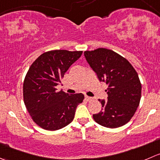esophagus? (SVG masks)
Instances as JSON below:
<instances>
[{"instance_id":"1","label":"esophagus","mask_w":160,"mask_h":160,"mask_svg":"<svg viewBox=\"0 0 160 160\" xmlns=\"http://www.w3.org/2000/svg\"><path fill=\"white\" fill-rule=\"evenodd\" d=\"M85 99H86V100L87 101H91V100H92V98H91V97H89V96H85Z\"/></svg>"}]
</instances>
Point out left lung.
I'll use <instances>...</instances> for the list:
<instances>
[{
    "instance_id": "left-lung-1",
    "label": "left lung",
    "mask_w": 160,
    "mask_h": 160,
    "mask_svg": "<svg viewBox=\"0 0 160 160\" xmlns=\"http://www.w3.org/2000/svg\"><path fill=\"white\" fill-rule=\"evenodd\" d=\"M87 62L97 74L99 81L108 85L107 99L102 103L100 112L93 115L98 124L116 128L126 124L139 105L142 85L131 63L115 52L98 48L84 52Z\"/></svg>"
}]
</instances>
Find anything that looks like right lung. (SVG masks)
<instances>
[{
  "label": "right lung",
  "instance_id": "obj_1",
  "mask_svg": "<svg viewBox=\"0 0 160 160\" xmlns=\"http://www.w3.org/2000/svg\"><path fill=\"white\" fill-rule=\"evenodd\" d=\"M82 52L55 50L45 52L31 65L23 83L24 103L33 121L41 128L56 131L72 121L81 93L69 94L57 91L69 68Z\"/></svg>",
  "mask_w": 160,
  "mask_h": 160
}]
</instances>
